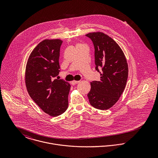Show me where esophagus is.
Returning a JSON list of instances; mask_svg holds the SVG:
<instances>
[{
    "label": "esophagus",
    "mask_w": 158,
    "mask_h": 158,
    "mask_svg": "<svg viewBox=\"0 0 158 158\" xmlns=\"http://www.w3.org/2000/svg\"><path fill=\"white\" fill-rule=\"evenodd\" d=\"M80 82V81H71V84H72V85H76V84H78V83Z\"/></svg>",
    "instance_id": "obj_1"
}]
</instances>
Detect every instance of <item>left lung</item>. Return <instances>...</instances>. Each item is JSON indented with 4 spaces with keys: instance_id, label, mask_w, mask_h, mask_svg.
<instances>
[{
    "instance_id": "left-lung-1",
    "label": "left lung",
    "mask_w": 158,
    "mask_h": 158,
    "mask_svg": "<svg viewBox=\"0 0 158 158\" xmlns=\"http://www.w3.org/2000/svg\"><path fill=\"white\" fill-rule=\"evenodd\" d=\"M95 48V69H102L100 81L90 82L88 94L90 105L95 108L106 110L118 100L125 88L128 75L126 57L120 47L103 32L86 35Z\"/></svg>"
}]
</instances>
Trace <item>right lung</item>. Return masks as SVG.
I'll use <instances>...</instances> for the list:
<instances>
[{
  "instance_id": "obj_1",
  "label": "right lung",
  "mask_w": 158,
  "mask_h": 158,
  "mask_svg": "<svg viewBox=\"0 0 158 158\" xmlns=\"http://www.w3.org/2000/svg\"><path fill=\"white\" fill-rule=\"evenodd\" d=\"M63 41L44 40L31 52L27 60L25 82L30 97L48 115L58 116L68 108L70 85L54 79L60 72V52Z\"/></svg>"
}]
</instances>
